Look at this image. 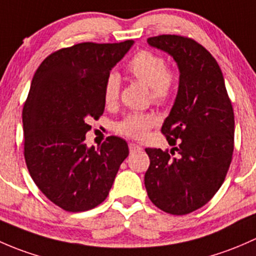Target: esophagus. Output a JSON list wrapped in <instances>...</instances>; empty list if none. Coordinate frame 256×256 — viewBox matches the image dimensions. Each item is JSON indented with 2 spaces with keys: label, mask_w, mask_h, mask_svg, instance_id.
Listing matches in <instances>:
<instances>
[{
  "label": "esophagus",
  "mask_w": 256,
  "mask_h": 256,
  "mask_svg": "<svg viewBox=\"0 0 256 256\" xmlns=\"http://www.w3.org/2000/svg\"><path fill=\"white\" fill-rule=\"evenodd\" d=\"M139 150H142V148L139 146L138 144L129 143V152H139Z\"/></svg>",
  "instance_id": "obj_1"
}]
</instances>
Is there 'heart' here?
I'll return each instance as SVG.
<instances>
[{"instance_id": "1", "label": "heart", "mask_w": 256, "mask_h": 256, "mask_svg": "<svg viewBox=\"0 0 256 256\" xmlns=\"http://www.w3.org/2000/svg\"><path fill=\"white\" fill-rule=\"evenodd\" d=\"M127 71L130 76L149 86L152 98L155 102L168 101L176 88V74L168 69L166 62L159 54L140 50L127 64ZM120 78L118 74L110 72L106 78L102 88V97L107 106L114 104L118 100ZM158 123L154 114L133 113L129 114L118 124L120 133L133 139H144L149 130Z\"/></svg>"}]
</instances>
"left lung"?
<instances>
[{"mask_svg":"<svg viewBox=\"0 0 256 256\" xmlns=\"http://www.w3.org/2000/svg\"><path fill=\"white\" fill-rule=\"evenodd\" d=\"M146 43L170 55L180 76L162 127L172 148H146L144 185L158 208L187 214L204 206L224 181L234 146L233 107L220 65L201 44L180 36H152Z\"/></svg>","mask_w":256,"mask_h":256,"instance_id":"obj_1","label":"left lung"}]
</instances>
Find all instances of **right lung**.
Segmentation results:
<instances>
[{
	"label": "right lung",
	"mask_w": 256,
	"mask_h": 256,
	"mask_svg": "<svg viewBox=\"0 0 256 256\" xmlns=\"http://www.w3.org/2000/svg\"><path fill=\"white\" fill-rule=\"evenodd\" d=\"M133 44H76L52 52L34 74L22 113L26 164L62 210L84 212L102 204L128 156L124 139L108 136L97 150L85 139L88 120L104 110V80Z\"/></svg>",
	"instance_id": "1"
}]
</instances>
